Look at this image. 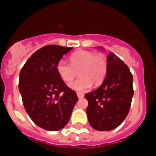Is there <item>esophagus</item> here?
<instances>
[{"mask_svg": "<svg viewBox=\"0 0 156 156\" xmlns=\"http://www.w3.org/2000/svg\"><path fill=\"white\" fill-rule=\"evenodd\" d=\"M77 95H78V98H81L84 97V94L81 92H77Z\"/></svg>", "mask_w": 156, "mask_h": 156, "instance_id": "obj_1", "label": "esophagus"}]
</instances>
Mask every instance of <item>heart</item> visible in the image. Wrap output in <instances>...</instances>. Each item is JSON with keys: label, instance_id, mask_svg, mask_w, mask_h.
<instances>
[{"label": "heart", "instance_id": "1", "mask_svg": "<svg viewBox=\"0 0 156 156\" xmlns=\"http://www.w3.org/2000/svg\"><path fill=\"white\" fill-rule=\"evenodd\" d=\"M70 65L61 60L57 64V71L65 82L68 83L77 75L78 79L69 84V87L75 91H84L91 88L92 85H100L105 79L108 71V59L103 54L80 50L69 58Z\"/></svg>", "mask_w": 156, "mask_h": 156}]
</instances>
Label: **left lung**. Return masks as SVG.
Returning a JSON list of instances; mask_svg holds the SVG:
<instances>
[{
    "label": "left lung",
    "mask_w": 156,
    "mask_h": 156,
    "mask_svg": "<svg viewBox=\"0 0 156 156\" xmlns=\"http://www.w3.org/2000/svg\"><path fill=\"white\" fill-rule=\"evenodd\" d=\"M108 71L102 84L85 95L86 112L91 127L110 131L120 126L130 110L134 91L129 67L114 53L108 55Z\"/></svg>",
    "instance_id": "left-lung-1"
}]
</instances>
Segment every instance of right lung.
<instances>
[{"mask_svg": "<svg viewBox=\"0 0 156 156\" xmlns=\"http://www.w3.org/2000/svg\"><path fill=\"white\" fill-rule=\"evenodd\" d=\"M71 47L47 45L34 52L20 72L19 91L26 112L39 127L48 131L63 129L78 101L57 71V64Z\"/></svg>", "mask_w": 156, "mask_h": 156, "instance_id": "right-lung-1", "label": "right lung"}]
</instances>
